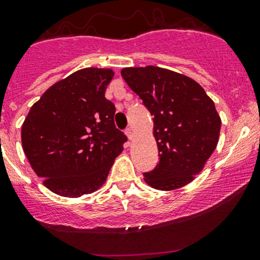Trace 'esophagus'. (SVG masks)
Returning a JSON list of instances; mask_svg holds the SVG:
<instances>
[{
  "instance_id": "34e87169",
  "label": "esophagus",
  "mask_w": 260,
  "mask_h": 260,
  "mask_svg": "<svg viewBox=\"0 0 260 260\" xmlns=\"http://www.w3.org/2000/svg\"><path fill=\"white\" fill-rule=\"evenodd\" d=\"M125 133H126L127 138H129L130 140H133V139H134V133H133V129H131V127H127V129L125 130Z\"/></svg>"
}]
</instances>
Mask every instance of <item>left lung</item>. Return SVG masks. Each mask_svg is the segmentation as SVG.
Here are the masks:
<instances>
[{"label":"left lung","instance_id":"obj_1","mask_svg":"<svg viewBox=\"0 0 260 260\" xmlns=\"http://www.w3.org/2000/svg\"><path fill=\"white\" fill-rule=\"evenodd\" d=\"M121 75L153 116L158 164L145 172V181L166 191L189 183L218 142L220 119L214 103L197 82L169 69L124 68Z\"/></svg>","mask_w":260,"mask_h":260}]
</instances>
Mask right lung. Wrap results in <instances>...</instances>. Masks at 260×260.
<instances>
[{
	"mask_svg": "<svg viewBox=\"0 0 260 260\" xmlns=\"http://www.w3.org/2000/svg\"><path fill=\"white\" fill-rule=\"evenodd\" d=\"M111 69L85 68L55 83L30 108L22 146L44 185L63 197L95 192L127 141L105 98Z\"/></svg>",
	"mask_w": 260,
	"mask_h": 260,
	"instance_id": "1",
	"label": "right lung"
}]
</instances>
